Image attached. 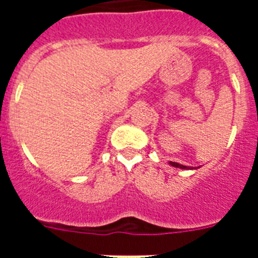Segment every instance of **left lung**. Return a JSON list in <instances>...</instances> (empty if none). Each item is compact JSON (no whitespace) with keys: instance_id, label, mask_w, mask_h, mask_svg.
<instances>
[{"instance_id":"left-lung-1","label":"left lung","mask_w":258,"mask_h":258,"mask_svg":"<svg viewBox=\"0 0 258 258\" xmlns=\"http://www.w3.org/2000/svg\"><path fill=\"white\" fill-rule=\"evenodd\" d=\"M169 164H170V165H172V166H175V168H181V169H194V168H191V166L182 165V164L174 163V161H169Z\"/></svg>"}]
</instances>
